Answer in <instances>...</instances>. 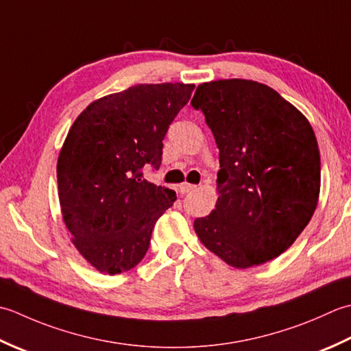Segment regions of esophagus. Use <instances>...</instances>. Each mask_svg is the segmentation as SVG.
Here are the masks:
<instances>
[{
    "instance_id": "esophagus-1",
    "label": "esophagus",
    "mask_w": 351,
    "mask_h": 351,
    "mask_svg": "<svg viewBox=\"0 0 351 351\" xmlns=\"http://www.w3.org/2000/svg\"><path fill=\"white\" fill-rule=\"evenodd\" d=\"M197 188L195 184H191V183H182L180 186H178V189H180L182 194H188V192L194 191Z\"/></svg>"
}]
</instances>
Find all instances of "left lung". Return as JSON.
I'll use <instances>...</instances> for the list:
<instances>
[{
    "mask_svg": "<svg viewBox=\"0 0 351 351\" xmlns=\"http://www.w3.org/2000/svg\"><path fill=\"white\" fill-rule=\"evenodd\" d=\"M219 149L218 199L194 221L202 244L234 268L261 265L294 244L317 209L318 142L309 121L273 88L244 78L197 86Z\"/></svg>",
    "mask_w": 351,
    "mask_h": 351,
    "instance_id": "obj_1",
    "label": "left lung"
}]
</instances>
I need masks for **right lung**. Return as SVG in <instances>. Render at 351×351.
Returning <instances> with one entry per match:
<instances>
[{"mask_svg":"<svg viewBox=\"0 0 351 351\" xmlns=\"http://www.w3.org/2000/svg\"><path fill=\"white\" fill-rule=\"evenodd\" d=\"M194 84H136L92 101L71 125L57 159L62 217L77 252L103 274L144 259L173 189L142 178L159 168L162 141Z\"/></svg>","mask_w":351,"mask_h":351,"instance_id":"obj_1","label":"right lung"}]
</instances>
